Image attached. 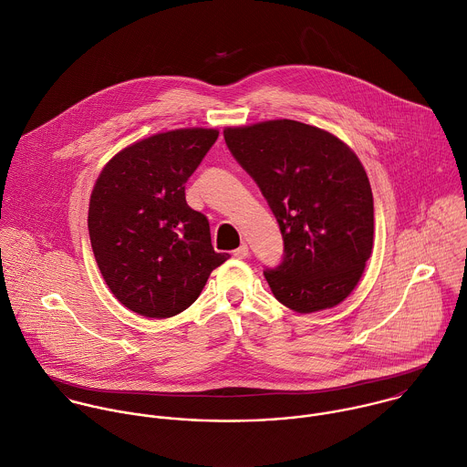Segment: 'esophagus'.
Wrapping results in <instances>:
<instances>
[{"label":"esophagus","instance_id":"34e87169","mask_svg":"<svg viewBox=\"0 0 467 467\" xmlns=\"http://www.w3.org/2000/svg\"><path fill=\"white\" fill-rule=\"evenodd\" d=\"M233 256L238 258V260L247 258V256H249V247H247V244H242L238 249H234V251H233Z\"/></svg>","mask_w":467,"mask_h":467}]
</instances>
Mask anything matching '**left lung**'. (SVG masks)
Listing matches in <instances>:
<instances>
[{
	"instance_id": "8db88e82",
	"label": "left lung",
	"mask_w": 467,
	"mask_h": 467,
	"mask_svg": "<svg viewBox=\"0 0 467 467\" xmlns=\"http://www.w3.org/2000/svg\"><path fill=\"white\" fill-rule=\"evenodd\" d=\"M223 138L278 220L285 256L264 271L275 298L307 315L342 304L373 253L368 172L333 132L295 119L225 127Z\"/></svg>"
}]
</instances>
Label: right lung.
I'll return each instance as SVG.
<instances>
[{
	"instance_id": "1",
	"label": "right lung",
	"mask_w": 467,
	"mask_h": 467,
	"mask_svg": "<svg viewBox=\"0 0 467 467\" xmlns=\"http://www.w3.org/2000/svg\"><path fill=\"white\" fill-rule=\"evenodd\" d=\"M218 129L158 132L116 152L88 202V236L99 273L127 309L171 318L202 293L229 260L214 253L207 218L185 202V182L218 138Z\"/></svg>"
}]
</instances>
